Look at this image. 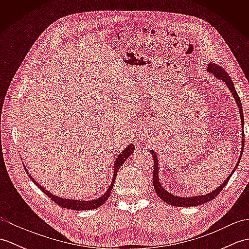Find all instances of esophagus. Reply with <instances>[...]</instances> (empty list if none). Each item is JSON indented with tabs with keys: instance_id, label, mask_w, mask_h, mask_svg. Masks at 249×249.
<instances>
[{
	"instance_id": "esophagus-1",
	"label": "esophagus",
	"mask_w": 249,
	"mask_h": 249,
	"mask_svg": "<svg viewBox=\"0 0 249 249\" xmlns=\"http://www.w3.org/2000/svg\"><path fill=\"white\" fill-rule=\"evenodd\" d=\"M141 135L144 136V135H145V130H142V131H141Z\"/></svg>"
}]
</instances>
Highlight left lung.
<instances>
[{"mask_svg": "<svg viewBox=\"0 0 249 249\" xmlns=\"http://www.w3.org/2000/svg\"><path fill=\"white\" fill-rule=\"evenodd\" d=\"M206 71L210 73H213V75L219 79V80H223L227 88L230 89V93L232 94V96H233L235 103L237 105V107H239V111H240V116H241V125H242V147H241V154H240V158L239 160L236 162V166L234 167L233 170L231 171V173L229 174V177H227V178L225 179V182L221 183V185L219 187L216 188L213 192H211L209 194H205V195H199V196H192V197H179V196H174L171 193L167 192V190L161 186V184L160 182V174H158V171H160V167H158V157L156 155V153L151 150V154L153 156V160H154V170H153V185H154V188H155V192L158 195V197H160L162 201H165L166 203L173 205V206H197L200 204H203L205 202H209V201L213 200L215 197H217V195L221 192V190L224 189V187L228 183V181L230 179L232 174L234 173L235 169L237 167V165L240 163L241 160V157L243 154V150H244V140H245V136H244V114H243V109H242V103H241V99L239 97V95H237L236 91H235V88H234V84L232 82L230 76L227 73V71L224 70L223 67H220L219 65L215 64V63H209L208 64V68H206Z\"/></svg>", "mask_w": 249, "mask_h": 249, "instance_id": "8db88e82", "label": "left lung"}]
</instances>
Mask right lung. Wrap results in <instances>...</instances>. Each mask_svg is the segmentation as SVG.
<instances>
[{
	"label": "right lung",
	"instance_id": "right-lung-1",
	"mask_svg": "<svg viewBox=\"0 0 249 249\" xmlns=\"http://www.w3.org/2000/svg\"><path fill=\"white\" fill-rule=\"evenodd\" d=\"M135 151V146L133 143H130L129 145H127L125 147V149L122 151L120 154L118 155V157H116V160L114 161V166H113V178H112V181H111V184L110 186L108 188L107 192H106L103 196H100V197L94 199V200H89V201H83V200H71V199H66V198H60L59 196H55V195H52L50 192H48V190L45 189L41 185H39L38 183H37L35 179L31 177V174H29L28 170H26L25 166L23 165L24 169L26 173L29 174L30 178L33 181L36 186H38V188L43 192L45 195L48 196V197L52 200L54 201V202L57 204L62 206V208H65V209H70V210H76V211H84V210H93V209H96L98 208V206L103 205L106 201L108 200L109 196L111 195V190H112L113 188V185H114V181H115V178H116V174H118V170L121 168V166L123 165V163L125 162V160H127V158L133 154Z\"/></svg>",
	"mask_w": 249,
	"mask_h": 249
}]
</instances>
